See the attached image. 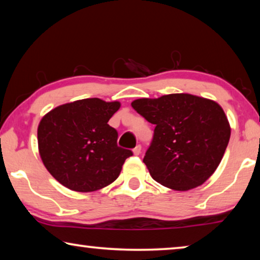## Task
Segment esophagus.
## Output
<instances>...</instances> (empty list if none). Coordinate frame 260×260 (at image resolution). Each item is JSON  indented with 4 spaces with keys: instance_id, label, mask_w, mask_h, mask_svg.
Here are the masks:
<instances>
[{
    "instance_id": "1",
    "label": "esophagus",
    "mask_w": 260,
    "mask_h": 260,
    "mask_svg": "<svg viewBox=\"0 0 260 260\" xmlns=\"http://www.w3.org/2000/svg\"><path fill=\"white\" fill-rule=\"evenodd\" d=\"M133 153H134V155H140V153H141V146L138 145L137 147H135V148L133 149Z\"/></svg>"
}]
</instances>
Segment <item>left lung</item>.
I'll return each mask as SVG.
<instances>
[{
  "instance_id": "left-lung-1",
  "label": "left lung",
  "mask_w": 260,
  "mask_h": 260,
  "mask_svg": "<svg viewBox=\"0 0 260 260\" xmlns=\"http://www.w3.org/2000/svg\"><path fill=\"white\" fill-rule=\"evenodd\" d=\"M132 107L155 125L143 162L150 176L174 190L203 184L218 167L231 128L223 108L214 100L188 93L141 98Z\"/></svg>"
}]
</instances>
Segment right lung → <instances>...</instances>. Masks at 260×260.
<instances>
[{
  "label": "right lung",
  "instance_id": "obj_1",
  "mask_svg": "<svg viewBox=\"0 0 260 260\" xmlns=\"http://www.w3.org/2000/svg\"><path fill=\"white\" fill-rule=\"evenodd\" d=\"M119 102L87 98L53 108L37 129L38 150L48 172L71 190H99L118 179L133 155L118 147V132L108 120Z\"/></svg>",
  "mask_w": 260,
  "mask_h": 260
}]
</instances>
